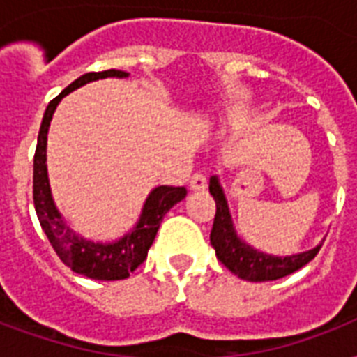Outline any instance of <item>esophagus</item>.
I'll use <instances>...</instances> for the list:
<instances>
[{
  "label": "esophagus",
  "mask_w": 357,
  "mask_h": 357,
  "mask_svg": "<svg viewBox=\"0 0 357 357\" xmlns=\"http://www.w3.org/2000/svg\"><path fill=\"white\" fill-rule=\"evenodd\" d=\"M189 187L190 190H204L207 187V176L204 172H195L192 174V178L189 181Z\"/></svg>",
  "instance_id": "34e87169"
}]
</instances>
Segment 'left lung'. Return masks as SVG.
Listing matches in <instances>:
<instances>
[{
	"mask_svg": "<svg viewBox=\"0 0 357 357\" xmlns=\"http://www.w3.org/2000/svg\"><path fill=\"white\" fill-rule=\"evenodd\" d=\"M209 192L217 202V213L211 229V244L217 252V259L228 268L231 274L238 276L246 282H272L280 280L289 274H293L304 265H307L321 250L322 244L317 248L289 257H274L263 252H257L248 244L241 243L235 235L229 218L228 204L222 195V189L218 185L217 178L209 179Z\"/></svg>",
	"mask_w": 357,
	"mask_h": 357,
	"instance_id": "left-lung-1",
	"label": "left lung"
}]
</instances>
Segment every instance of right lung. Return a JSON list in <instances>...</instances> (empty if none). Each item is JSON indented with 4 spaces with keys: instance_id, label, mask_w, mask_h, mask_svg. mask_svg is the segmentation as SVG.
<instances>
[{
    "instance_id": "right-lung-1",
    "label": "right lung",
    "mask_w": 357,
    "mask_h": 357,
    "mask_svg": "<svg viewBox=\"0 0 357 357\" xmlns=\"http://www.w3.org/2000/svg\"><path fill=\"white\" fill-rule=\"evenodd\" d=\"M126 75L128 72L114 68L103 70V72H89V74L81 75L79 79H75L72 85L66 86L57 98H53L44 113V120H42L40 131H38L35 159H33V202H35L36 217H38V222H40L47 241L68 268L91 278V280H102V282L126 280L137 266L144 263L148 250L155 238L157 229L161 226L165 215L187 196L185 187H157L153 189L146 200L142 217H140L137 228L129 235L120 238L119 243L113 244H96L77 237L74 231H70L68 226H64L63 218L53 206L46 172V140L47 128H50L52 116L55 113V107L66 94L89 81L102 79V77H126Z\"/></svg>"
}]
</instances>
